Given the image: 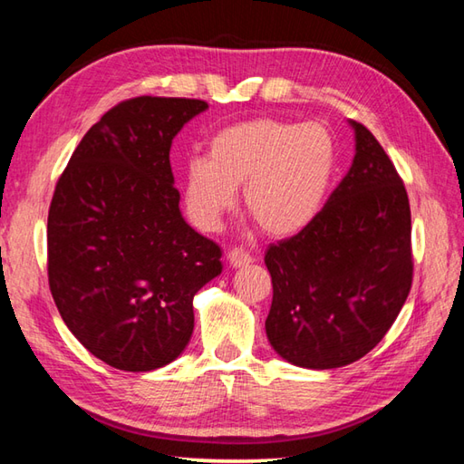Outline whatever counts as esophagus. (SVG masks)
I'll use <instances>...</instances> for the list:
<instances>
[{
	"label": "esophagus",
	"instance_id": "1",
	"mask_svg": "<svg viewBox=\"0 0 464 464\" xmlns=\"http://www.w3.org/2000/svg\"><path fill=\"white\" fill-rule=\"evenodd\" d=\"M227 261H229L231 267H245V266H249V263H251V256L247 251L235 247L229 253H227Z\"/></svg>",
	"mask_w": 464,
	"mask_h": 464
}]
</instances>
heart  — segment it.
I'll use <instances>...</instances> for the list:
<instances>
[{"mask_svg": "<svg viewBox=\"0 0 464 464\" xmlns=\"http://www.w3.org/2000/svg\"><path fill=\"white\" fill-rule=\"evenodd\" d=\"M338 165L328 126L253 118L227 126L208 142V157L187 160L183 203L197 229H219L237 201L271 237H292L320 215Z\"/></svg>", "mask_w": 464, "mask_h": 464, "instance_id": "b5f03b06", "label": "heart"}]
</instances>
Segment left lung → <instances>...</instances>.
Listing matches in <instances>:
<instances>
[{"label":"left lung","instance_id":"1","mask_svg":"<svg viewBox=\"0 0 464 464\" xmlns=\"http://www.w3.org/2000/svg\"><path fill=\"white\" fill-rule=\"evenodd\" d=\"M348 124L356 140L348 175L312 225L266 253L274 284L267 340L299 368L332 370L366 356L412 284L406 188L374 134Z\"/></svg>","mask_w":464,"mask_h":464}]
</instances>
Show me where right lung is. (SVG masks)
<instances>
[{"mask_svg": "<svg viewBox=\"0 0 464 464\" xmlns=\"http://www.w3.org/2000/svg\"><path fill=\"white\" fill-rule=\"evenodd\" d=\"M203 100L140 96L90 129L48 215V279L63 324L92 356L150 372L185 352L193 297L221 276V249L179 208L172 139Z\"/></svg>", "mask_w": 464, "mask_h": 464, "instance_id": "1", "label": "right lung"}]
</instances>
